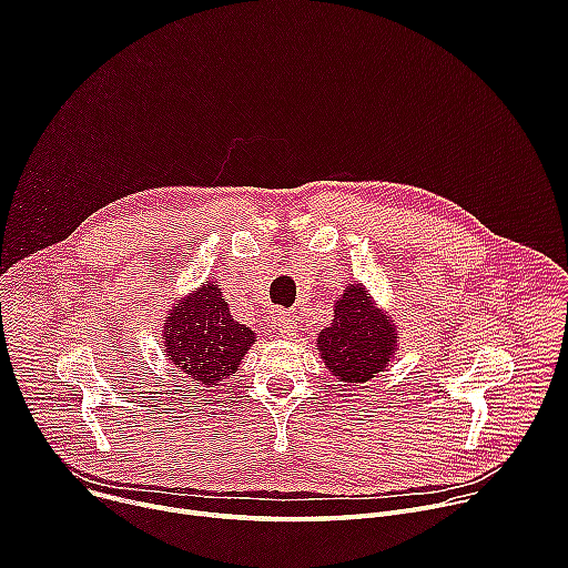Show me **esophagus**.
I'll use <instances>...</instances> for the list:
<instances>
[{
	"label": "esophagus",
	"instance_id": "esophagus-1",
	"mask_svg": "<svg viewBox=\"0 0 568 568\" xmlns=\"http://www.w3.org/2000/svg\"><path fill=\"white\" fill-rule=\"evenodd\" d=\"M276 333L283 337H294L296 335V321L290 314H278L276 316Z\"/></svg>",
	"mask_w": 568,
	"mask_h": 568
}]
</instances>
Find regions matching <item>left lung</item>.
<instances>
[{"label":"left lung","instance_id":"left-lung-1","mask_svg":"<svg viewBox=\"0 0 568 568\" xmlns=\"http://www.w3.org/2000/svg\"><path fill=\"white\" fill-rule=\"evenodd\" d=\"M397 326L368 290L355 281L339 294L333 323L316 337V351L326 368L346 386L364 384L382 373L397 355Z\"/></svg>","mask_w":568,"mask_h":568}]
</instances>
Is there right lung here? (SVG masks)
<instances>
[{"instance_id":"obj_1","label":"right lung","mask_w":568,"mask_h":568,"mask_svg":"<svg viewBox=\"0 0 568 568\" xmlns=\"http://www.w3.org/2000/svg\"><path fill=\"white\" fill-rule=\"evenodd\" d=\"M215 283L206 281L175 301L161 331L169 362L195 386H217L233 375L256 342V333L231 316Z\"/></svg>"}]
</instances>
